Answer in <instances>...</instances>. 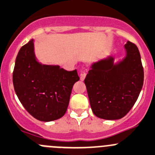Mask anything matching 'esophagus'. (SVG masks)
Wrapping results in <instances>:
<instances>
[{"label":"esophagus","mask_w":155,"mask_h":155,"mask_svg":"<svg viewBox=\"0 0 155 155\" xmlns=\"http://www.w3.org/2000/svg\"><path fill=\"white\" fill-rule=\"evenodd\" d=\"M86 75H87L86 72H81V81L84 80Z\"/></svg>","instance_id":"34e87169"}]
</instances>
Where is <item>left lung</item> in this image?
I'll return each mask as SVG.
<instances>
[{"instance_id": "1", "label": "left lung", "mask_w": 155, "mask_h": 155, "mask_svg": "<svg viewBox=\"0 0 155 155\" xmlns=\"http://www.w3.org/2000/svg\"><path fill=\"white\" fill-rule=\"evenodd\" d=\"M126 54L114 63L108 56L93 63L84 79L93 113L97 117L115 120L132 108L144 82V70L138 48L128 41Z\"/></svg>"}]
</instances>
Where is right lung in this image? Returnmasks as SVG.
Segmentation results:
<instances>
[{
	"instance_id": "1",
	"label": "right lung",
	"mask_w": 155,
	"mask_h": 155,
	"mask_svg": "<svg viewBox=\"0 0 155 155\" xmlns=\"http://www.w3.org/2000/svg\"><path fill=\"white\" fill-rule=\"evenodd\" d=\"M80 78L77 70L42 64L34 52V39L21 47L13 72L14 91L26 111L39 121L60 119L68 107L72 87Z\"/></svg>"
}]
</instances>
